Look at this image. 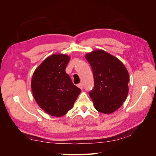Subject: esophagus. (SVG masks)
<instances>
[{"mask_svg":"<svg viewBox=\"0 0 156 156\" xmlns=\"http://www.w3.org/2000/svg\"><path fill=\"white\" fill-rule=\"evenodd\" d=\"M77 87H78L79 88H81V90H83V84H82V83L78 84H77Z\"/></svg>","mask_w":156,"mask_h":156,"instance_id":"obj_1","label":"esophagus"}]
</instances>
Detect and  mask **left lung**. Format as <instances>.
<instances>
[{
  "mask_svg": "<svg viewBox=\"0 0 156 156\" xmlns=\"http://www.w3.org/2000/svg\"><path fill=\"white\" fill-rule=\"evenodd\" d=\"M91 66L94 87L89 95L96 109L111 114L119 108L128 94L129 73L125 66L115 56L103 50L87 53Z\"/></svg>",
  "mask_w": 156,
  "mask_h": 156,
  "instance_id": "8db88e82",
  "label": "left lung"
}]
</instances>
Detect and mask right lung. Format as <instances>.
Listing matches in <instances>:
<instances>
[{
	"label": "right lung",
	"instance_id": "right-lung-1",
	"mask_svg": "<svg viewBox=\"0 0 156 156\" xmlns=\"http://www.w3.org/2000/svg\"><path fill=\"white\" fill-rule=\"evenodd\" d=\"M69 58L68 55L54 54L45 58L33 73V96L37 105L49 115H65L81 91L66 73Z\"/></svg>",
	"mask_w": 156,
	"mask_h": 156
}]
</instances>
